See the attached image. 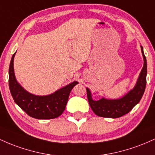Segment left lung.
Segmentation results:
<instances>
[{"instance_id": "1", "label": "left lung", "mask_w": 155, "mask_h": 155, "mask_svg": "<svg viewBox=\"0 0 155 155\" xmlns=\"http://www.w3.org/2000/svg\"><path fill=\"white\" fill-rule=\"evenodd\" d=\"M143 58V67L140 71L136 84L127 94L121 98L109 100L102 97L99 100L92 99L91 91L86 88L88 103L96 115L105 118H119L128 114L141 100L147 84V64L143 53V47L140 46Z\"/></svg>"}]
</instances>
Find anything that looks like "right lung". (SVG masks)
Listing matches in <instances>:
<instances>
[{
	"label": "right lung",
	"mask_w": 155,
	"mask_h": 155,
	"mask_svg": "<svg viewBox=\"0 0 155 155\" xmlns=\"http://www.w3.org/2000/svg\"><path fill=\"white\" fill-rule=\"evenodd\" d=\"M15 53L12 55L8 69V86L15 103L28 115L37 119H55L61 115L65 110L70 91L78 82L74 81L54 93L45 96L29 93L17 82L15 78L14 70Z\"/></svg>",
	"instance_id": "right-lung-1"
}]
</instances>
